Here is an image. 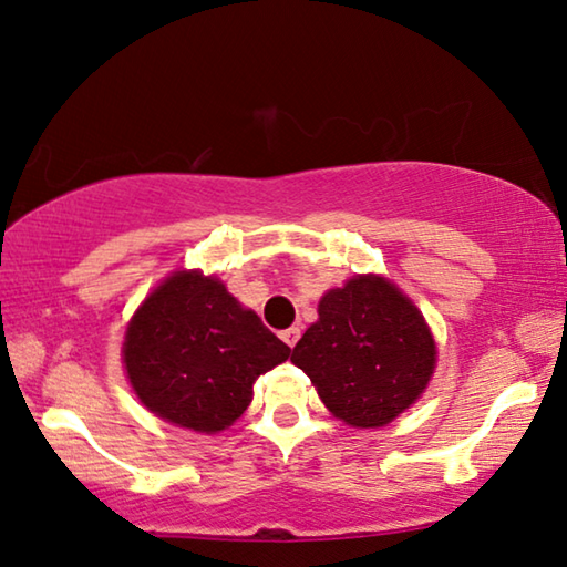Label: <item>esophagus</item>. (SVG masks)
<instances>
[{
    "label": "esophagus",
    "instance_id": "esophagus-1",
    "mask_svg": "<svg viewBox=\"0 0 567 567\" xmlns=\"http://www.w3.org/2000/svg\"><path fill=\"white\" fill-rule=\"evenodd\" d=\"M281 339L286 341V346H291V349H293V346L299 343V339H301V329H299V326H291V329H286L281 333Z\"/></svg>",
    "mask_w": 567,
    "mask_h": 567
}]
</instances>
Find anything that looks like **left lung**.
<instances>
[{
    "instance_id": "1",
    "label": "left lung",
    "mask_w": 567,
    "mask_h": 567,
    "mask_svg": "<svg viewBox=\"0 0 567 567\" xmlns=\"http://www.w3.org/2000/svg\"><path fill=\"white\" fill-rule=\"evenodd\" d=\"M291 361L336 419L355 429L391 423L419 399L435 369L421 311L381 276H355L319 303V321Z\"/></svg>"
}]
</instances>
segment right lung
<instances>
[{"mask_svg":"<svg viewBox=\"0 0 567 567\" xmlns=\"http://www.w3.org/2000/svg\"><path fill=\"white\" fill-rule=\"evenodd\" d=\"M291 349L241 309L221 281L176 271L126 329L128 381L148 411L198 433L231 425L254 399V381Z\"/></svg>","mask_w":567,"mask_h":567,"instance_id":"add662e5","label":"right lung"}]
</instances>
